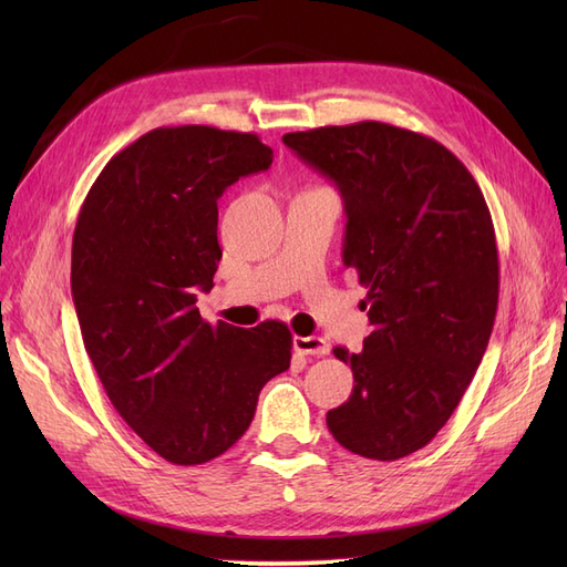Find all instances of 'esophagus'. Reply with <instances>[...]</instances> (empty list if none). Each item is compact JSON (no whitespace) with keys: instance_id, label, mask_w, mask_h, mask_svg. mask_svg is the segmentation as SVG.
Returning a JSON list of instances; mask_svg holds the SVG:
<instances>
[{"instance_id":"esophagus-1","label":"esophagus","mask_w":567,"mask_h":567,"mask_svg":"<svg viewBox=\"0 0 567 567\" xmlns=\"http://www.w3.org/2000/svg\"><path fill=\"white\" fill-rule=\"evenodd\" d=\"M293 350L298 354H315V357H321V354H329V342H326L323 338L319 336H296L293 338Z\"/></svg>"}]
</instances>
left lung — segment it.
<instances>
[{"label": "left lung", "mask_w": 567, "mask_h": 567, "mask_svg": "<svg viewBox=\"0 0 567 567\" xmlns=\"http://www.w3.org/2000/svg\"><path fill=\"white\" fill-rule=\"evenodd\" d=\"M284 144L338 186L342 262L369 288L364 350L333 348L354 388L326 425L359 456L414 454L454 414L492 336L499 255L485 196L450 148L375 120Z\"/></svg>", "instance_id": "8db88e82"}]
</instances>
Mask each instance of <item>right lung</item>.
Masks as SVG:
<instances>
[{
    "label": "right lung",
    "instance_id": "add662e5",
    "mask_svg": "<svg viewBox=\"0 0 567 567\" xmlns=\"http://www.w3.org/2000/svg\"><path fill=\"white\" fill-rule=\"evenodd\" d=\"M274 153L257 134L158 127L113 156L82 203L71 288L101 385L165 461L196 466L241 437L257 394L290 367L281 321L200 319L221 248L217 198Z\"/></svg>",
    "mask_w": 567,
    "mask_h": 567
}]
</instances>
